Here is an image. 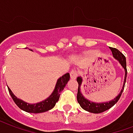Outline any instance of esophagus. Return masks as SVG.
<instances>
[{
	"label": "esophagus",
	"instance_id": "34e87169",
	"mask_svg": "<svg viewBox=\"0 0 133 133\" xmlns=\"http://www.w3.org/2000/svg\"><path fill=\"white\" fill-rule=\"evenodd\" d=\"M78 73L76 71H71L70 72V76L71 78L73 80H74L76 78V77L78 76Z\"/></svg>",
	"mask_w": 133,
	"mask_h": 133
}]
</instances>
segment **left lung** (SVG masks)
<instances>
[{"instance_id":"1","label":"left lung","mask_w":133,"mask_h":133,"mask_svg":"<svg viewBox=\"0 0 133 133\" xmlns=\"http://www.w3.org/2000/svg\"><path fill=\"white\" fill-rule=\"evenodd\" d=\"M110 50H111V52L113 54V57L114 58L119 62L121 65L122 66V67L125 70V77H124V81H123V85L122 89L118 94V95L116 96L115 98L112 99V100L109 101L107 102H102V103H97V102H91L90 100H88V99L85 97L83 94L81 92V85L83 82V79L81 76H78L77 78V82L78 83V93H77V100L78 102L79 103L80 106L81 107L82 109H83L84 110L89 111L90 113H93V114H99V113H102L105 111L108 110L111 107H112L114 105L116 102H117L118 99H120L121 94H122L123 89H124L125 83L126 81V77H127V69H126V60H125V57L123 55L121 52L117 50L116 48H110Z\"/></svg>"}]
</instances>
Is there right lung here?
Returning a JSON list of instances; mask_svg holds the SVG:
<instances>
[{
    "instance_id": "1",
    "label": "right lung",
    "mask_w": 133,
    "mask_h": 133,
    "mask_svg": "<svg viewBox=\"0 0 133 133\" xmlns=\"http://www.w3.org/2000/svg\"><path fill=\"white\" fill-rule=\"evenodd\" d=\"M69 78H70V75L69 73H66V74L59 78L57 81L55 88L52 93L46 99L36 104H29L27 103V102H25L24 101L17 98L14 95L13 92L11 91L10 88L8 87V88L9 93L12 97L15 103L22 110L29 113H34V114L43 113L47 111L50 110L55 106L56 103L58 102L59 99L61 92L63 90V89L64 88V87L66 86L68 81H69Z\"/></svg>"
}]
</instances>
